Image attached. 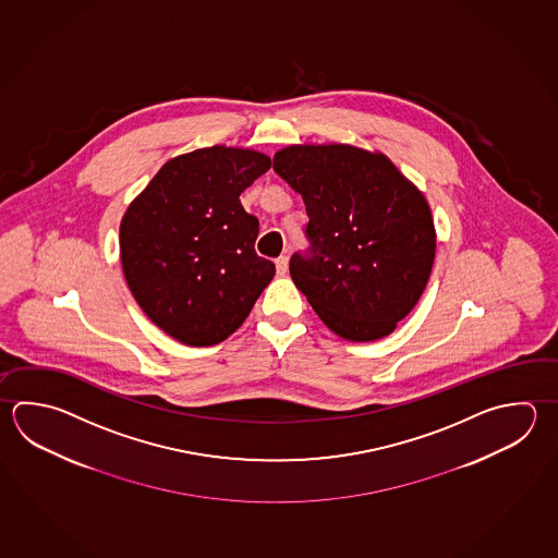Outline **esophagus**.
Listing matches in <instances>:
<instances>
[{
    "mask_svg": "<svg viewBox=\"0 0 558 558\" xmlns=\"http://www.w3.org/2000/svg\"><path fill=\"white\" fill-rule=\"evenodd\" d=\"M276 272H278V276H284L288 272V256L286 254L276 258Z\"/></svg>",
    "mask_w": 558,
    "mask_h": 558,
    "instance_id": "obj_1",
    "label": "esophagus"
}]
</instances>
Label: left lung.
Returning a JSON list of instances; mask_svg holds the SVG:
<instances>
[{
  "instance_id": "8db88e82",
  "label": "left lung",
  "mask_w": 558,
  "mask_h": 558,
  "mask_svg": "<svg viewBox=\"0 0 558 558\" xmlns=\"http://www.w3.org/2000/svg\"><path fill=\"white\" fill-rule=\"evenodd\" d=\"M274 171L302 195L310 253L290 258L295 288L348 341L389 336L430 278L436 231L422 191L380 151L288 146Z\"/></svg>"
}]
</instances>
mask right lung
I'll return each instance as SVG.
<instances>
[{"mask_svg":"<svg viewBox=\"0 0 558 558\" xmlns=\"http://www.w3.org/2000/svg\"><path fill=\"white\" fill-rule=\"evenodd\" d=\"M270 166L254 149H195L163 163L122 217L128 288L185 345L225 341L274 278V264L254 251L258 219L239 199Z\"/></svg>","mask_w":558,"mask_h":558,"instance_id":"right-lung-1","label":"right lung"}]
</instances>
